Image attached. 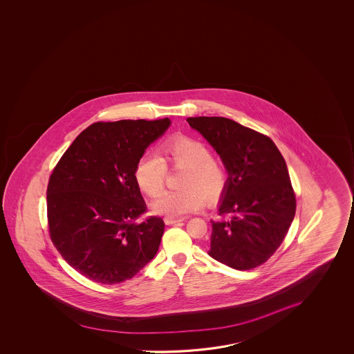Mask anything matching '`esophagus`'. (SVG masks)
<instances>
[{"label":"esophagus","mask_w":354,"mask_h":354,"mask_svg":"<svg viewBox=\"0 0 354 354\" xmlns=\"http://www.w3.org/2000/svg\"><path fill=\"white\" fill-rule=\"evenodd\" d=\"M181 218H171V217H165L164 218V222H165V225H175V223H179L181 222Z\"/></svg>","instance_id":"1"}]
</instances>
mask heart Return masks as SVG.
I'll use <instances>...</instances> for the list:
<instances>
[{"label": "heart", "mask_w": 354, "mask_h": 354, "mask_svg": "<svg viewBox=\"0 0 354 354\" xmlns=\"http://www.w3.org/2000/svg\"><path fill=\"white\" fill-rule=\"evenodd\" d=\"M160 158L145 154L134 178L142 192L157 197L164 189L167 168L185 169L180 181L181 190L164 192L153 203V209L167 217H180L201 209L205 201L216 203L226 192V167L212 158L209 147L201 140L178 136L167 140L159 149Z\"/></svg>", "instance_id": "heart-1"}]
</instances>
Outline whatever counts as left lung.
Here are the masks:
<instances>
[{"label": "left lung", "mask_w": 354, "mask_h": 354, "mask_svg": "<svg viewBox=\"0 0 354 354\" xmlns=\"http://www.w3.org/2000/svg\"><path fill=\"white\" fill-rule=\"evenodd\" d=\"M186 121L214 147L228 173L218 207L222 218L211 221L209 257L237 270L259 267L280 247L295 216L284 158L268 136L232 120Z\"/></svg>", "instance_id": "left-lung-1"}]
</instances>
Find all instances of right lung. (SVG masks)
Listing matches in <instances>:
<instances>
[{
	"label": "right lung",
	"instance_id": "add662e5",
	"mask_svg": "<svg viewBox=\"0 0 354 354\" xmlns=\"http://www.w3.org/2000/svg\"><path fill=\"white\" fill-rule=\"evenodd\" d=\"M169 126V118L96 122L76 137L53 170L49 236L85 278L118 284L157 254L165 225L156 216L138 221L147 206L134 170Z\"/></svg>",
	"mask_w": 354,
	"mask_h": 354
}]
</instances>
